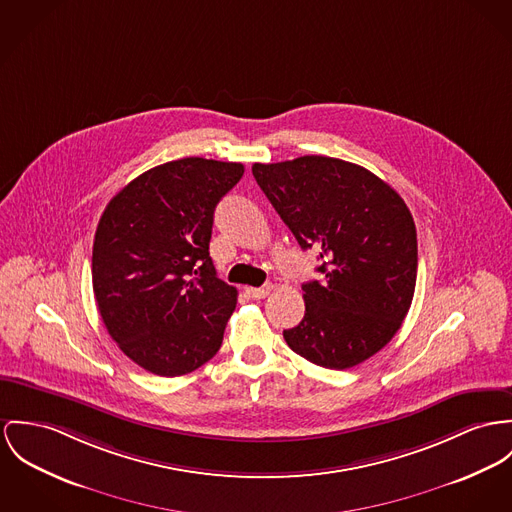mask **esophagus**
I'll return each mask as SVG.
<instances>
[{"label": "esophagus", "instance_id": "34e87169", "mask_svg": "<svg viewBox=\"0 0 512 512\" xmlns=\"http://www.w3.org/2000/svg\"><path fill=\"white\" fill-rule=\"evenodd\" d=\"M271 284H267V286H261V288H247V294H249V298H253V300H261V298H267L269 294H271Z\"/></svg>", "mask_w": 512, "mask_h": 512}]
</instances>
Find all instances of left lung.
Wrapping results in <instances>:
<instances>
[{
	"label": "left lung",
	"mask_w": 512,
	"mask_h": 512,
	"mask_svg": "<svg viewBox=\"0 0 512 512\" xmlns=\"http://www.w3.org/2000/svg\"><path fill=\"white\" fill-rule=\"evenodd\" d=\"M253 177L302 249L315 247L323 280L302 284L304 319L288 347L345 370L384 349L411 308L417 232L394 189L343 159L304 156L253 163Z\"/></svg>",
	"instance_id": "obj_1"
}]
</instances>
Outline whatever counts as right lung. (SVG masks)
Listing matches in <instances>:
<instances>
[{
    "label": "right lung",
    "mask_w": 512,
    "mask_h": 512,
    "mask_svg": "<svg viewBox=\"0 0 512 512\" xmlns=\"http://www.w3.org/2000/svg\"><path fill=\"white\" fill-rule=\"evenodd\" d=\"M243 165L183 158L130 181L107 204L93 241V292L118 349L173 378L222 347L237 290L208 253L214 210Z\"/></svg>",
    "instance_id": "obj_1"
}]
</instances>
